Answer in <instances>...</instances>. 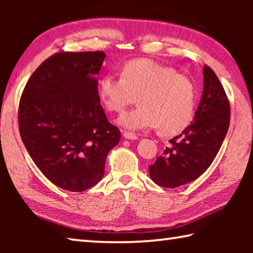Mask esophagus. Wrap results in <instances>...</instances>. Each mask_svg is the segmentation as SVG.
Segmentation results:
<instances>
[{"instance_id":"esophagus-1","label":"esophagus","mask_w":253,"mask_h":253,"mask_svg":"<svg viewBox=\"0 0 253 253\" xmlns=\"http://www.w3.org/2000/svg\"><path fill=\"white\" fill-rule=\"evenodd\" d=\"M123 135H124V137H125L126 139H130V140H135V139L138 138V137H137V135L134 134V132H131V131H124Z\"/></svg>"}]
</instances>
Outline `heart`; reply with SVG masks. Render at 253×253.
<instances>
[{
	"mask_svg": "<svg viewBox=\"0 0 253 253\" xmlns=\"http://www.w3.org/2000/svg\"><path fill=\"white\" fill-rule=\"evenodd\" d=\"M99 96L106 108L117 114L138 96L139 106L118 121L132 130L158 127L163 135L177 134L188 126L194 114L193 81L152 59L130 60L124 65L121 76L102 77Z\"/></svg>",
	"mask_w": 253,
	"mask_h": 253,
	"instance_id": "b5f03b06",
	"label": "heart"
}]
</instances>
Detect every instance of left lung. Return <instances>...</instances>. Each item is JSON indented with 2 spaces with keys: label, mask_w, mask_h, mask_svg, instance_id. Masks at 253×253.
Here are the masks:
<instances>
[{
  "label": "left lung",
  "mask_w": 253,
  "mask_h": 253,
  "mask_svg": "<svg viewBox=\"0 0 253 253\" xmlns=\"http://www.w3.org/2000/svg\"><path fill=\"white\" fill-rule=\"evenodd\" d=\"M203 93L194 121L149 166L157 185L174 188L201 176L219 153L230 125V102L223 85L211 68H203Z\"/></svg>",
  "instance_id": "obj_1"
}]
</instances>
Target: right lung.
<instances>
[{
	"label": "right lung",
	"instance_id": "add662e5",
	"mask_svg": "<svg viewBox=\"0 0 253 253\" xmlns=\"http://www.w3.org/2000/svg\"><path fill=\"white\" fill-rule=\"evenodd\" d=\"M102 51L58 52L30 77L19 104L21 138L54 185L83 192L101 181L106 157L121 140L100 105Z\"/></svg>",
	"mask_w": 253,
	"mask_h": 253
}]
</instances>
